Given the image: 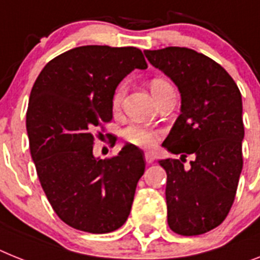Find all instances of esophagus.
<instances>
[{"label": "esophagus", "instance_id": "1", "mask_svg": "<svg viewBox=\"0 0 260 260\" xmlns=\"http://www.w3.org/2000/svg\"><path fill=\"white\" fill-rule=\"evenodd\" d=\"M144 156H145V161H147V164H152L153 162V154L150 153V152H145V154H144Z\"/></svg>", "mask_w": 260, "mask_h": 260}]
</instances>
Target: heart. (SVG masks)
Segmentation results:
<instances>
[{"label":"heart","mask_w":260,"mask_h":260,"mask_svg":"<svg viewBox=\"0 0 260 260\" xmlns=\"http://www.w3.org/2000/svg\"><path fill=\"white\" fill-rule=\"evenodd\" d=\"M171 86L167 80L161 79V78H156V79L152 80L150 83V89L152 92L156 91V89L164 88V87ZM124 93H125V88H124L123 84H120L115 92L112 95V107L113 108H119V106L123 102ZM123 137L129 144H134L136 147L141 148H148L150 145H153L156 143L157 137H158V134L156 131L150 129L145 125H140V124H132V125H128L126 128H124L123 132H121Z\"/></svg>","instance_id":"obj_1"}]
</instances>
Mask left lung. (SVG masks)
Segmentation results:
<instances>
[{
	"label": "left lung",
	"mask_w": 260,
	"mask_h": 260,
	"mask_svg": "<svg viewBox=\"0 0 260 260\" xmlns=\"http://www.w3.org/2000/svg\"><path fill=\"white\" fill-rule=\"evenodd\" d=\"M144 54L181 93V115L162 143L181 157L158 161L167 172L168 224L180 235L204 234L224 221L237 193L245 137L241 91L221 64L191 49Z\"/></svg>",
	"instance_id": "left-lung-1"
}]
</instances>
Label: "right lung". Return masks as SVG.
Instances as JSON below:
<instances>
[{
	"mask_svg": "<svg viewBox=\"0 0 260 260\" xmlns=\"http://www.w3.org/2000/svg\"><path fill=\"white\" fill-rule=\"evenodd\" d=\"M147 67L136 47L80 46L50 60L32 86L26 112L31 158L54 211L76 230L111 233L129 215L145 171L143 150L125 145L100 160L93 132L112 120L119 83Z\"/></svg>",
	"mask_w": 260,
	"mask_h": 260,
	"instance_id": "add662e5",
	"label": "right lung"
}]
</instances>
